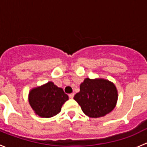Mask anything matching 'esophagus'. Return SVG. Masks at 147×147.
<instances>
[{
    "instance_id": "obj_1",
    "label": "esophagus",
    "mask_w": 147,
    "mask_h": 147,
    "mask_svg": "<svg viewBox=\"0 0 147 147\" xmlns=\"http://www.w3.org/2000/svg\"><path fill=\"white\" fill-rule=\"evenodd\" d=\"M74 95H75V94H74V93H71V94H69V98L72 99V98H73V97H74Z\"/></svg>"
}]
</instances>
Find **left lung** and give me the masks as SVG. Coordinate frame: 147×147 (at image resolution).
<instances>
[{
    "label": "left lung",
    "instance_id": "8db88e82",
    "mask_svg": "<svg viewBox=\"0 0 147 147\" xmlns=\"http://www.w3.org/2000/svg\"><path fill=\"white\" fill-rule=\"evenodd\" d=\"M74 97L84 115L91 118L105 116L116 107L118 91L113 82L104 78H87Z\"/></svg>",
    "mask_w": 147,
    "mask_h": 147
}]
</instances>
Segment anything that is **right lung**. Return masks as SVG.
Segmentation results:
<instances>
[{"label": "right lung", "mask_w": 147, "mask_h": 147, "mask_svg": "<svg viewBox=\"0 0 147 147\" xmlns=\"http://www.w3.org/2000/svg\"><path fill=\"white\" fill-rule=\"evenodd\" d=\"M69 100L61 87L52 81L33 87L28 94V102L35 115L42 118H50L61 111L62 106Z\"/></svg>", "instance_id": "obj_1"}]
</instances>
